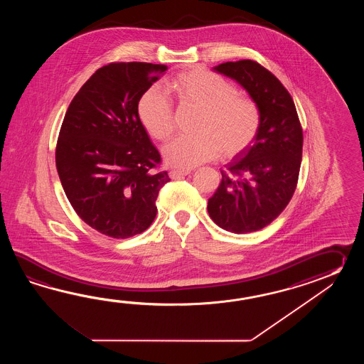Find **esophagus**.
I'll return each instance as SVG.
<instances>
[{
    "label": "esophagus",
    "mask_w": 364,
    "mask_h": 364,
    "mask_svg": "<svg viewBox=\"0 0 364 364\" xmlns=\"http://www.w3.org/2000/svg\"><path fill=\"white\" fill-rule=\"evenodd\" d=\"M191 173L190 169H171L169 171V176H171V179H178L181 177H185V176H188Z\"/></svg>",
    "instance_id": "1"
}]
</instances>
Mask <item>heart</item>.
Listing matches in <instances>:
<instances>
[{"label": "heart", "mask_w": 364, "mask_h": 364, "mask_svg": "<svg viewBox=\"0 0 364 364\" xmlns=\"http://www.w3.org/2000/svg\"><path fill=\"white\" fill-rule=\"evenodd\" d=\"M168 92L179 107L199 110L195 135H183L164 148V157L177 168H193L216 159L220 152L234 157L246 151L256 139L260 126V108L251 96L237 92L230 80L215 71L187 70L166 83ZM140 121L148 134L166 141L174 132L171 100L160 90L151 88L138 104Z\"/></svg>", "instance_id": "1"}]
</instances>
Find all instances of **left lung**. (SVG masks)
<instances>
[{"instance_id":"1","label":"left lung","mask_w":364,"mask_h":364,"mask_svg":"<svg viewBox=\"0 0 364 364\" xmlns=\"http://www.w3.org/2000/svg\"><path fill=\"white\" fill-rule=\"evenodd\" d=\"M215 70L237 80L257 102L262 126L242 157L221 171V183L208 199L209 217L228 232H256L276 220L293 198L302 161V126L291 95L260 63L225 62Z\"/></svg>"}]
</instances>
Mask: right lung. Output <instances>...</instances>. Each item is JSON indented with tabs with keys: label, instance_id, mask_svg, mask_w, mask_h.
<instances>
[{
	"label": "right lung",
	"instance_id": "1",
	"mask_svg": "<svg viewBox=\"0 0 364 364\" xmlns=\"http://www.w3.org/2000/svg\"><path fill=\"white\" fill-rule=\"evenodd\" d=\"M165 65L112 62L70 102L55 146V166L71 207L85 224L126 240L154 223L160 188L171 178L138 114L140 97Z\"/></svg>",
	"mask_w": 364,
	"mask_h": 364
}]
</instances>
